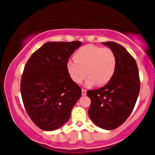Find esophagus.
<instances>
[{"instance_id":"1","label":"esophagus","mask_w":155,"mask_h":155,"mask_svg":"<svg viewBox=\"0 0 155 155\" xmlns=\"http://www.w3.org/2000/svg\"><path fill=\"white\" fill-rule=\"evenodd\" d=\"M81 93H82V95H86V94H87V91H86L85 89H82Z\"/></svg>"}]
</instances>
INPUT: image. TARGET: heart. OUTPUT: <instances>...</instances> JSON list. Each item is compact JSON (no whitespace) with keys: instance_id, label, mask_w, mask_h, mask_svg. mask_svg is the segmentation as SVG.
I'll use <instances>...</instances> for the list:
<instances>
[{"instance_id":"b5f03b06","label":"heart","mask_w":155,"mask_h":155,"mask_svg":"<svg viewBox=\"0 0 155 155\" xmlns=\"http://www.w3.org/2000/svg\"><path fill=\"white\" fill-rule=\"evenodd\" d=\"M73 61L67 63V71L76 84H81L87 74V86L104 85L113 78L117 60L114 51L109 47L86 45L75 52Z\"/></svg>"}]
</instances>
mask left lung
I'll list each match as a JSON object with an SVG mask.
<instances>
[{"label":"left lung","instance_id":"obj_1","mask_svg":"<svg viewBox=\"0 0 155 155\" xmlns=\"http://www.w3.org/2000/svg\"><path fill=\"white\" fill-rule=\"evenodd\" d=\"M114 51L117 64L112 80L99 89L89 90L91 99L88 115L95 125L104 130H114L132 113L140 92L137 65L134 57L121 45L102 42Z\"/></svg>","mask_w":155,"mask_h":155}]
</instances>
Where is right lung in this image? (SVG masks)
Listing matches in <instances>:
<instances>
[{
    "label": "right lung",
    "mask_w": 155,
    "mask_h": 155,
    "mask_svg": "<svg viewBox=\"0 0 155 155\" xmlns=\"http://www.w3.org/2000/svg\"><path fill=\"white\" fill-rule=\"evenodd\" d=\"M81 44L80 41L46 42L25 66L23 104L30 119L43 130H55L66 124L81 95V87L67 71L68 59Z\"/></svg>",
    "instance_id": "right-lung-1"
}]
</instances>
